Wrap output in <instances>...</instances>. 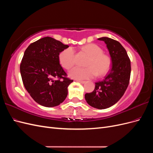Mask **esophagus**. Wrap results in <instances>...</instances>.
I'll return each instance as SVG.
<instances>
[{
    "label": "esophagus",
    "instance_id": "obj_1",
    "mask_svg": "<svg viewBox=\"0 0 153 153\" xmlns=\"http://www.w3.org/2000/svg\"><path fill=\"white\" fill-rule=\"evenodd\" d=\"M76 82L80 83V84H84V83L85 82V81H84V80H76Z\"/></svg>",
    "mask_w": 153,
    "mask_h": 153
}]
</instances>
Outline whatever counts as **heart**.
Here are the masks:
<instances>
[{"label":"heart","instance_id":"b5f03b06","mask_svg":"<svg viewBox=\"0 0 153 153\" xmlns=\"http://www.w3.org/2000/svg\"><path fill=\"white\" fill-rule=\"evenodd\" d=\"M81 50L89 55L85 62V68L75 67L69 72V76L76 80L89 79L96 76H103L111 67V59L108 55L103 53L99 46L91 43L83 46ZM59 61L61 66L71 69L75 64V51L71 47L63 50L59 55Z\"/></svg>","mask_w":153,"mask_h":153}]
</instances>
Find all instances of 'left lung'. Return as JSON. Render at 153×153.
Segmentation results:
<instances>
[{"label":"left lung","instance_id":"1","mask_svg":"<svg viewBox=\"0 0 153 153\" xmlns=\"http://www.w3.org/2000/svg\"><path fill=\"white\" fill-rule=\"evenodd\" d=\"M106 45L112 60V69L103 80L95 83L94 90L86 93L87 103L92 107L105 109L121 98L129 82L131 62L126 50L117 41L107 37L98 39Z\"/></svg>","mask_w":153,"mask_h":153}]
</instances>
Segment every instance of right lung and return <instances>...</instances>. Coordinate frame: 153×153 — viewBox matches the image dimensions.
<instances>
[{"instance_id":"add662e5","label":"right lung","mask_w":153,"mask_h":153,"mask_svg":"<svg viewBox=\"0 0 153 153\" xmlns=\"http://www.w3.org/2000/svg\"><path fill=\"white\" fill-rule=\"evenodd\" d=\"M69 47L51 37L31 43L25 51L20 64L24 87L33 100L46 107L62 103L73 80L67 78L59 61V55Z\"/></svg>"}]
</instances>
